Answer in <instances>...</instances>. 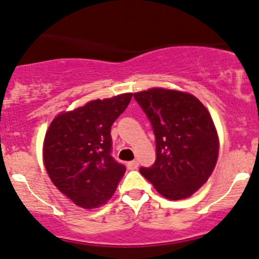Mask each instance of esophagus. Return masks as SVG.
<instances>
[{
    "mask_svg": "<svg viewBox=\"0 0 259 259\" xmlns=\"http://www.w3.org/2000/svg\"><path fill=\"white\" fill-rule=\"evenodd\" d=\"M138 166H139V164H138L137 160H132V161L127 162V167L131 168V170H135V168H138Z\"/></svg>",
    "mask_w": 259,
    "mask_h": 259,
    "instance_id": "obj_1",
    "label": "esophagus"
}]
</instances>
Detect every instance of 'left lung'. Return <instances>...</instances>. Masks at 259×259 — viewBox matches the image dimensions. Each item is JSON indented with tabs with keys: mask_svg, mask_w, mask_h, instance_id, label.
Returning <instances> with one entry per match:
<instances>
[{
	"mask_svg": "<svg viewBox=\"0 0 259 259\" xmlns=\"http://www.w3.org/2000/svg\"><path fill=\"white\" fill-rule=\"evenodd\" d=\"M155 136L156 159L139 171L161 196H192L213 172L219 142L211 116L187 93L153 88L133 94Z\"/></svg>",
	"mask_w": 259,
	"mask_h": 259,
	"instance_id": "8db88e82",
	"label": "left lung"
}]
</instances>
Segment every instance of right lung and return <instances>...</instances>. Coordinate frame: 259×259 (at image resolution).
Masks as SVG:
<instances>
[{
  "label": "right lung",
  "mask_w": 259,
  "mask_h": 259,
  "mask_svg": "<svg viewBox=\"0 0 259 259\" xmlns=\"http://www.w3.org/2000/svg\"><path fill=\"white\" fill-rule=\"evenodd\" d=\"M132 94L89 101L51 122L44 142V164L54 185L78 207L106 203L126 172L112 152L111 126Z\"/></svg>",
  "instance_id": "obj_1"
}]
</instances>
